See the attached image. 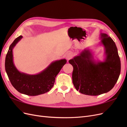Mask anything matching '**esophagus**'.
Segmentation results:
<instances>
[{
	"mask_svg": "<svg viewBox=\"0 0 127 127\" xmlns=\"http://www.w3.org/2000/svg\"><path fill=\"white\" fill-rule=\"evenodd\" d=\"M72 53L70 52H68L66 53V55H65V58H66V59L68 61L71 59L72 58Z\"/></svg>",
	"mask_w": 127,
	"mask_h": 127,
	"instance_id": "1",
	"label": "esophagus"
}]
</instances>
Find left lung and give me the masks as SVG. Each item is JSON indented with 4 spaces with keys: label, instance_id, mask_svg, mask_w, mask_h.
Masks as SVG:
<instances>
[{
    "label": "left lung",
    "instance_id": "left-lung-1",
    "mask_svg": "<svg viewBox=\"0 0 127 127\" xmlns=\"http://www.w3.org/2000/svg\"><path fill=\"white\" fill-rule=\"evenodd\" d=\"M99 45L104 48L103 61L95 59L92 50L84 49L69 60L74 68L72 79L77 91L80 93L96 96L111 90L121 71V62L116 43L107 34L101 33Z\"/></svg>",
    "mask_w": 127,
    "mask_h": 127
}]
</instances>
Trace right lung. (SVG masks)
I'll use <instances>...</instances> for the list:
<instances>
[{
    "label": "right lung",
    "instance_id": "right-lung-1",
    "mask_svg": "<svg viewBox=\"0 0 127 127\" xmlns=\"http://www.w3.org/2000/svg\"><path fill=\"white\" fill-rule=\"evenodd\" d=\"M23 36L20 35L9 48L5 59V70L11 85L20 93L29 96H36L47 93L54 85L57 75L66 64V59L56 60L43 70L34 75L19 71L13 60V49Z\"/></svg>",
    "mask_w": 127,
    "mask_h": 127
}]
</instances>
